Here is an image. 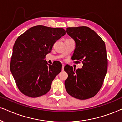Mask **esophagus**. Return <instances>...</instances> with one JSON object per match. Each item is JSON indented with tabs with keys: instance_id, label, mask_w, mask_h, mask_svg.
I'll return each mask as SVG.
<instances>
[{
	"instance_id": "34e87169",
	"label": "esophagus",
	"mask_w": 122,
	"mask_h": 122,
	"mask_svg": "<svg viewBox=\"0 0 122 122\" xmlns=\"http://www.w3.org/2000/svg\"><path fill=\"white\" fill-rule=\"evenodd\" d=\"M64 64H62V67H61V70L64 71Z\"/></svg>"
}]
</instances>
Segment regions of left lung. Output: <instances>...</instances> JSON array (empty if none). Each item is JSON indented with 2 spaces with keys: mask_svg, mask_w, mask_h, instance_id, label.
Masks as SVG:
<instances>
[{
  "mask_svg": "<svg viewBox=\"0 0 122 122\" xmlns=\"http://www.w3.org/2000/svg\"><path fill=\"white\" fill-rule=\"evenodd\" d=\"M66 31L76 45L72 59L83 64L82 68L76 70L72 66L64 67L68 73L64 82L66 91L79 100L90 98L100 90L107 72L105 43L95 31L87 26L67 28Z\"/></svg>",
  "mask_w": 122,
  "mask_h": 122,
  "instance_id": "8db88e82",
  "label": "left lung"
}]
</instances>
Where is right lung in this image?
Returning <instances> with one entry per match:
<instances>
[{
	"instance_id": "right-lung-1",
	"label": "right lung",
	"mask_w": 122,
	"mask_h": 122,
	"mask_svg": "<svg viewBox=\"0 0 122 122\" xmlns=\"http://www.w3.org/2000/svg\"><path fill=\"white\" fill-rule=\"evenodd\" d=\"M66 34L63 28L37 25L18 37L13 47L10 70L16 85L24 94L35 98L50 91L61 71V64L52 65L45 59L55 42Z\"/></svg>"
}]
</instances>
